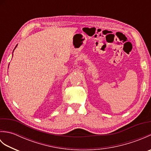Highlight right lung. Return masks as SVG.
<instances>
[{
  "mask_svg": "<svg viewBox=\"0 0 151 151\" xmlns=\"http://www.w3.org/2000/svg\"><path fill=\"white\" fill-rule=\"evenodd\" d=\"M17 45H16V47H15V48H16V47H17ZM15 49H14V50H15ZM14 51H13V52H14Z\"/></svg>",
  "mask_w": 151,
  "mask_h": 151,
  "instance_id": "1",
  "label": "right lung"
}]
</instances>
